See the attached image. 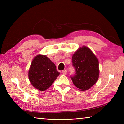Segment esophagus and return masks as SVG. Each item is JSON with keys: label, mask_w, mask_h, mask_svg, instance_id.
I'll return each instance as SVG.
<instances>
[{"label": "esophagus", "mask_w": 124, "mask_h": 124, "mask_svg": "<svg viewBox=\"0 0 124 124\" xmlns=\"http://www.w3.org/2000/svg\"><path fill=\"white\" fill-rule=\"evenodd\" d=\"M62 74H63L64 75H66L67 72V70H62Z\"/></svg>", "instance_id": "obj_1"}]
</instances>
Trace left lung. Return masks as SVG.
<instances>
[{
	"label": "left lung",
	"mask_w": 124,
	"mask_h": 124,
	"mask_svg": "<svg viewBox=\"0 0 124 124\" xmlns=\"http://www.w3.org/2000/svg\"><path fill=\"white\" fill-rule=\"evenodd\" d=\"M72 63L75 73L70 78L74 85L81 91L89 89L99 76L97 57L89 48L84 46L73 54Z\"/></svg>",
	"instance_id": "left-lung-1"
}]
</instances>
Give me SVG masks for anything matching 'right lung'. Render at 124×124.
<instances>
[{"instance_id": "right-lung-1", "label": "right lung", "mask_w": 124, "mask_h": 124, "mask_svg": "<svg viewBox=\"0 0 124 124\" xmlns=\"http://www.w3.org/2000/svg\"><path fill=\"white\" fill-rule=\"evenodd\" d=\"M60 73L46 56H37L32 61L28 72L29 81L37 89L44 91L52 85Z\"/></svg>"}]
</instances>
